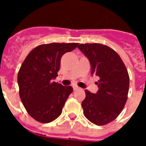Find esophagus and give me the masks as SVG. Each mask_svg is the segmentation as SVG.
Returning <instances> with one entry per match:
<instances>
[{
  "label": "esophagus",
  "mask_w": 146,
  "mask_h": 146,
  "mask_svg": "<svg viewBox=\"0 0 146 146\" xmlns=\"http://www.w3.org/2000/svg\"><path fill=\"white\" fill-rule=\"evenodd\" d=\"M73 89H74V91H77V90H79L80 88L77 86H73Z\"/></svg>",
  "instance_id": "esophagus-1"
}]
</instances>
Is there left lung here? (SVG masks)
<instances>
[{
  "label": "left lung",
  "mask_w": 146,
  "mask_h": 146,
  "mask_svg": "<svg viewBox=\"0 0 146 146\" xmlns=\"http://www.w3.org/2000/svg\"><path fill=\"white\" fill-rule=\"evenodd\" d=\"M77 47L88 59L92 75L99 77L96 94L85 91L83 113L94 124H108L118 116L126 102L129 87L128 72L119 55L106 45L81 44Z\"/></svg>",
  "instance_id": "obj_1"
}]
</instances>
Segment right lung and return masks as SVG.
Returning a JSON list of instances; mask_svg holds the SVG:
<instances>
[{
	"mask_svg": "<svg viewBox=\"0 0 146 146\" xmlns=\"http://www.w3.org/2000/svg\"><path fill=\"white\" fill-rule=\"evenodd\" d=\"M77 43H51L31 50L18 72L20 96L28 114L41 123L59 117L73 88L53 82L60 69V59Z\"/></svg>",
	"mask_w": 146,
	"mask_h": 146,
	"instance_id": "right-lung-1",
	"label": "right lung"
}]
</instances>
